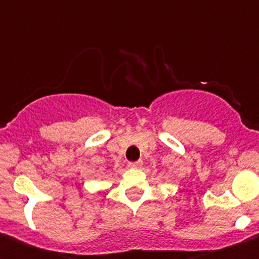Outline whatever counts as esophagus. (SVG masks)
I'll return each mask as SVG.
<instances>
[{
    "label": "esophagus",
    "mask_w": 259,
    "mask_h": 259,
    "mask_svg": "<svg viewBox=\"0 0 259 259\" xmlns=\"http://www.w3.org/2000/svg\"><path fill=\"white\" fill-rule=\"evenodd\" d=\"M128 167H130V168H139V167H141L143 166V162L141 161H136V162H128V164H127Z\"/></svg>",
    "instance_id": "esophagus-1"
}]
</instances>
